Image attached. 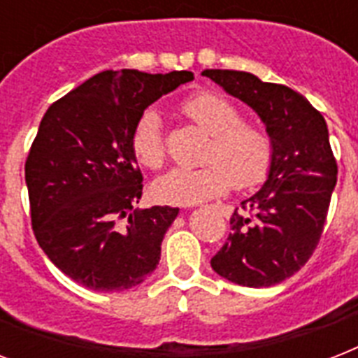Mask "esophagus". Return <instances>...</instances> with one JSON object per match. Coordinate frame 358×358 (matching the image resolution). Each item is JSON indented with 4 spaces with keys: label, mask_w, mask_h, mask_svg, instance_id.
Returning <instances> with one entry per match:
<instances>
[{
    "label": "esophagus",
    "mask_w": 358,
    "mask_h": 358,
    "mask_svg": "<svg viewBox=\"0 0 358 358\" xmlns=\"http://www.w3.org/2000/svg\"><path fill=\"white\" fill-rule=\"evenodd\" d=\"M221 208H223V206H221Z\"/></svg>",
    "instance_id": "34e87169"
}]
</instances>
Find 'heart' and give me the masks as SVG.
<instances>
[{"instance_id": "heart-1", "label": "heart", "mask_w": 358, "mask_h": 358, "mask_svg": "<svg viewBox=\"0 0 358 358\" xmlns=\"http://www.w3.org/2000/svg\"><path fill=\"white\" fill-rule=\"evenodd\" d=\"M182 111L210 134L202 156L206 163L196 169H171L159 176L152 185L157 201L189 206L223 195L230 185L252 189L267 178L275 154L271 135L260 124L243 120L234 102L202 91L185 98ZM129 148L143 167L159 169L165 163V134L156 109H145L135 120Z\"/></svg>"}]
</instances>
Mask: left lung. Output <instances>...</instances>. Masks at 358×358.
Returning <instances> with one entry per match:
<instances>
[{
    "label": "left lung",
    "instance_id": "obj_1",
    "mask_svg": "<svg viewBox=\"0 0 358 358\" xmlns=\"http://www.w3.org/2000/svg\"><path fill=\"white\" fill-rule=\"evenodd\" d=\"M255 109L275 146L264 187L230 217V234L213 271L249 288L273 286L305 266L327 219L338 165L323 115L303 94L239 70H204Z\"/></svg>",
    "mask_w": 358,
    "mask_h": 358
}]
</instances>
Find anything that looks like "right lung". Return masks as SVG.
I'll return each mask as SVG.
<instances>
[{"label": "right lung", "instance_id": "add662e5", "mask_svg": "<svg viewBox=\"0 0 358 358\" xmlns=\"http://www.w3.org/2000/svg\"><path fill=\"white\" fill-rule=\"evenodd\" d=\"M193 72L103 70L44 113L25 159L31 227L61 271L94 292H124L159 264L178 208L135 210L143 174L129 148L135 120Z\"/></svg>", "mask_w": 358, "mask_h": 358}]
</instances>
